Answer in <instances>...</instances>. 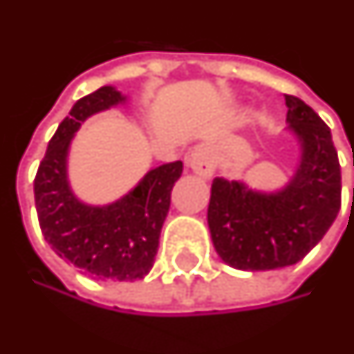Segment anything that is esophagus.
Masks as SVG:
<instances>
[{"mask_svg":"<svg viewBox=\"0 0 354 354\" xmlns=\"http://www.w3.org/2000/svg\"><path fill=\"white\" fill-rule=\"evenodd\" d=\"M185 160H187V167L205 180H209L216 169L214 157L207 149H195V151H192V155H187Z\"/></svg>","mask_w":354,"mask_h":354,"instance_id":"1","label":"esophagus"}]
</instances>
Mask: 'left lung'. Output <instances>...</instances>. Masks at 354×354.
Listing matches in <instances>:
<instances>
[{"instance_id": "left-lung-1", "label": "left lung", "mask_w": 354, "mask_h": 354, "mask_svg": "<svg viewBox=\"0 0 354 354\" xmlns=\"http://www.w3.org/2000/svg\"><path fill=\"white\" fill-rule=\"evenodd\" d=\"M286 107L288 130L301 153L288 184L259 192L239 180H212L207 211L212 245L237 270H276L299 263L339 212L341 169L330 128L295 95H286Z\"/></svg>"}]
</instances>
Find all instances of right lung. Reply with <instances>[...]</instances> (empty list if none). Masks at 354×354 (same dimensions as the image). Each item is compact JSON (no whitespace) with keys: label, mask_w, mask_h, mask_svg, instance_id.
I'll list each match as a JSON object with an SVG mask.
<instances>
[{"label":"right lung","mask_w":354,"mask_h":354,"mask_svg":"<svg viewBox=\"0 0 354 354\" xmlns=\"http://www.w3.org/2000/svg\"><path fill=\"white\" fill-rule=\"evenodd\" d=\"M115 86L74 103L39 162L34 199L41 234L61 259L100 280L134 281L149 274L159 249L160 228L170 209V192L182 176V160L151 169L126 195L109 205H88L68 182V151L86 118L124 105Z\"/></svg>","instance_id":"right-lung-1"}]
</instances>
